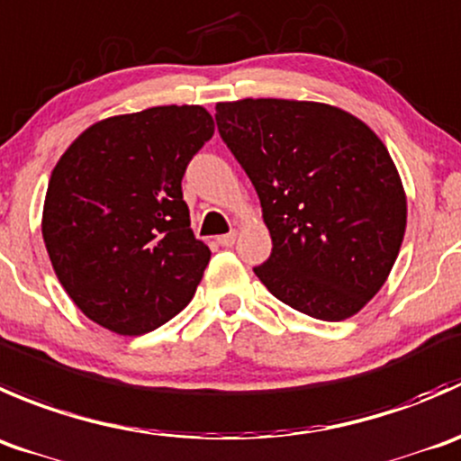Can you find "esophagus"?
<instances>
[{"mask_svg": "<svg viewBox=\"0 0 461 461\" xmlns=\"http://www.w3.org/2000/svg\"><path fill=\"white\" fill-rule=\"evenodd\" d=\"M235 240H237V232L232 230V232H229V235H221V237H217V244H220V246H224V249H230V246L235 244Z\"/></svg>", "mask_w": 461, "mask_h": 461, "instance_id": "34e87169", "label": "esophagus"}]
</instances>
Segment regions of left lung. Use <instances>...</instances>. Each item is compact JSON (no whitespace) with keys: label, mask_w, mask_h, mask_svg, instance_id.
Instances as JSON below:
<instances>
[{"label":"left lung","mask_w":461,"mask_h":461,"mask_svg":"<svg viewBox=\"0 0 461 461\" xmlns=\"http://www.w3.org/2000/svg\"><path fill=\"white\" fill-rule=\"evenodd\" d=\"M215 121L271 232L255 276L318 321L361 312L390 276L408 212L379 136L343 109L298 100L220 103Z\"/></svg>","instance_id":"obj_1"}]
</instances>
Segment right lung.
Returning <instances> with one entry per match:
<instances>
[{
    "label": "right lung",
    "mask_w": 461,
    "mask_h": 461,
    "mask_svg": "<svg viewBox=\"0 0 461 461\" xmlns=\"http://www.w3.org/2000/svg\"><path fill=\"white\" fill-rule=\"evenodd\" d=\"M212 134L203 107L167 104L95 122L62 154L42 235L86 318L139 336L193 300L211 250L190 230L181 179Z\"/></svg>",
    "instance_id": "add662e5"
}]
</instances>
